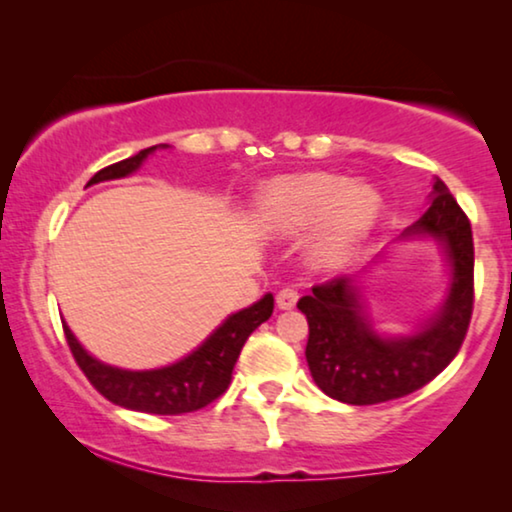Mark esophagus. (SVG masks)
<instances>
[{"instance_id": "34e87169", "label": "esophagus", "mask_w": 512, "mask_h": 512, "mask_svg": "<svg viewBox=\"0 0 512 512\" xmlns=\"http://www.w3.org/2000/svg\"><path fill=\"white\" fill-rule=\"evenodd\" d=\"M298 303V291L296 289H282L277 293V307L279 310H293Z\"/></svg>"}]
</instances>
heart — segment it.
<instances>
[{"instance_id":"heart-1","label":"heart","mask_w":512,"mask_h":512,"mask_svg":"<svg viewBox=\"0 0 512 512\" xmlns=\"http://www.w3.org/2000/svg\"><path fill=\"white\" fill-rule=\"evenodd\" d=\"M258 212L265 226L282 235L317 228L310 244L312 261L319 268H338L373 230L380 200L366 186H349L345 177L312 172L265 186Z\"/></svg>"}]
</instances>
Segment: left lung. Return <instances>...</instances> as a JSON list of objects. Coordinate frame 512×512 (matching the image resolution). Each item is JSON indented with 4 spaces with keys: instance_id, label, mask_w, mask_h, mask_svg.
I'll list each match as a JSON object with an SVG mask.
<instances>
[{
    "instance_id": "obj_1",
    "label": "left lung",
    "mask_w": 512,
    "mask_h": 512,
    "mask_svg": "<svg viewBox=\"0 0 512 512\" xmlns=\"http://www.w3.org/2000/svg\"><path fill=\"white\" fill-rule=\"evenodd\" d=\"M429 209L398 240L431 237L450 263L445 303L408 335L373 328L356 277H335L298 300L307 317L305 359L326 396L375 405L408 396L443 373L457 356L473 314V233L468 216L443 181H433Z\"/></svg>"
}]
</instances>
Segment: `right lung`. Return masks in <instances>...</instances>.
<instances>
[{"mask_svg": "<svg viewBox=\"0 0 512 512\" xmlns=\"http://www.w3.org/2000/svg\"><path fill=\"white\" fill-rule=\"evenodd\" d=\"M156 149H167V144L149 146L121 163L104 167L88 181V186L128 177L137 172ZM272 310H275V298L272 293H265L258 303L230 314L198 349H193L184 359L153 370H125L97 361L81 347L65 321H62V328H65L67 345L83 375L111 403L128 410L149 412V415H184V412L205 408L228 389L244 342L263 321L270 319Z\"/></svg>", "mask_w": 512, "mask_h": 512, "instance_id": "obj_1", "label": "right lung"}]
</instances>
